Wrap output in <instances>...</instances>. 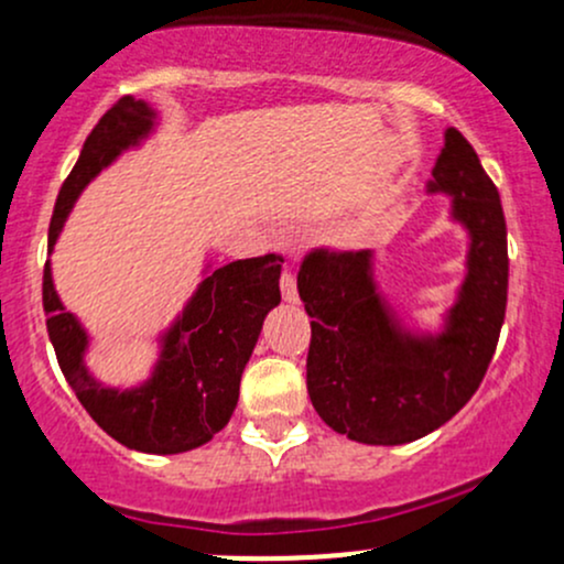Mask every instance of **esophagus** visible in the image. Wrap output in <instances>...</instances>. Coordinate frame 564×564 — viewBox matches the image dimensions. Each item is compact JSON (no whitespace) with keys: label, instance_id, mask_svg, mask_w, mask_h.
<instances>
[{"label":"esophagus","instance_id":"34e87169","mask_svg":"<svg viewBox=\"0 0 564 564\" xmlns=\"http://www.w3.org/2000/svg\"><path fill=\"white\" fill-rule=\"evenodd\" d=\"M281 294L289 304L300 302V294H296V281H294V275L289 273V270H283V275H281Z\"/></svg>","mask_w":564,"mask_h":564}]
</instances>
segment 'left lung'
Returning <instances> with one entry per match:
<instances>
[{"label":"left lung","mask_w":564,"mask_h":564,"mask_svg":"<svg viewBox=\"0 0 564 564\" xmlns=\"http://www.w3.org/2000/svg\"><path fill=\"white\" fill-rule=\"evenodd\" d=\"M430 196L467 232L464 278L437 328L408 321L377 281L373 251H313L296 289L313 318L307 392L318 416L366 445H403L451 422L494 358L507 313V223L496 185L458 129H445Z\"/></svg>","instance_id":"left-lung-1"}]
</instances>
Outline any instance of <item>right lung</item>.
Masks as SVG:
<instances>
[{
	"instance_id": "right-lung-1",
	"label": "right lung",
	"mask_w": 564,
	"mask_h": 564,
	"mask_svg": "<svg viewBox=\"0 0 564 564\" xmlns=\"http://www.w3.org/2000/svg\"><path fill=\"white\" fill-rule=\"evenodd\" d=\"M161 127L151 102L121 97L97 121L79 161L57 193L47 251L53 254L74 204L100 172L124 153L138 151ZM281 257L264 254L212 268L206 257L200 283L174 321L153 336L156 360L132 387L106 384L89 371L93 334L63 304L53 262L44 264V313L57 364L79 403L102 432L140 453L172 456L200 448L230 422L241 390V373L260 339L268 313L281 304Z\"/></svg>"
}]
</instances>
